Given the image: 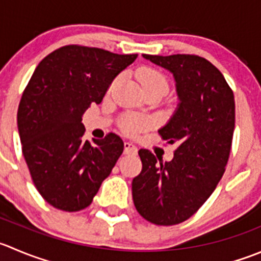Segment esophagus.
<instances>
[{"label":"esophagus","instance_id":"esophagus-1","mask_svg":"<svg viewBox=\"0 0 261 261\" xmlns=\"http://www.w3.org/2000/svg\"><path fill=\"white\" fill-rule=\"evenodd\" d=\"M123 151H125V154H136L138 153V148H136L133 143L126 141V143L123 144Z\"/></svg>","mask_w":261,"mask_h":261}]
</instances>
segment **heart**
I'll return each instance as SVG.
<instances>
[{"mask_svg":"<svg viewBox=\"0 0 261 261\" xmlns=\"http://www.w3.org/2000/svg\"><path fill=\"white\" fill-rule=\"evenodd\" d=\"M138 77L140 80V84L143 89H163L167 93L168 90V83L166 77L161 72L155 71L153 69H141L139 70ZM148 122L144 118L140 117H126L122 121L123 131L127 134H133L135 131L143 130L146 127Z\"/></svg>","mask_w":261,"mask_h":261,"instance_id":"1","label":"heart"}]
</instances>
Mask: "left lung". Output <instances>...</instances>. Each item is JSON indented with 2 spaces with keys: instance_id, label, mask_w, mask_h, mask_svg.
<instances>
[{
  "instance_id": "8db88e82",
  "label": "left lung",
  "mask_w": 261,
  "mask_h": 261,
  "mask_svg": "<svg viewBox=\"0 0 261 261\" xmlns=\"http://www.w3.org/2000/svg\"><path fill=\"white\" fill-rule=\"evenodd\" d=\"M145 60L173 74L179 103L159 134L177 143L163 162L140 149L143 169L133 179V199L143 218L173 226L194 216L221 181L234 130V97L222 72L195 55L151 56Z\"/></svg>"
}]
</instances>
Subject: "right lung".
I'll use <instances>...</instances> for the list:
<instances>
[{
    "label": "right lung",
    "instance_id": "add662e5",
    "mask_svg": "<svg viewBox=\"0 0 261 261\" xmlns=\"http://www.w3.org/2000/svg\"><path fill=\"white\" fill-rule=\"evenodd\" d=\"M138 55L65 45L43 58L17 110V128L30 176L55 208L79 212L92 204L123 151L116 134L83 140V115L99 105L111 83Z\"/></svg>",
    "mask_w": 261,
    "mask_h": 261
}]
</instances>
